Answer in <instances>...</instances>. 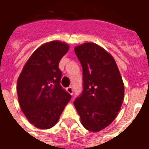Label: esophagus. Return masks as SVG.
I'll use <instances>...</instances> for the list:
<instances>
[{"instance_id": "1", "label": "esophagus", "mask_w": 149, "mask_h": 149, "mask_svg": "<svg viewBox=\"0 0 149 149\" xmlns=\"http://www.w3.org/2000/svg\"><path fill=\"white\" fill-rule=\"evenodd\" d=\"M66 90H67V92H68L69 94H71V95L73 94V89H72V87H68L66 88Z\"/></svg>"}]
</instances>
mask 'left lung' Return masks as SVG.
<instances>
[{
  "label": "left lung",
  "mask_w": 149,
  "mask_h": 149,
  "mask_svg": "<svg viewBox=\"0 0 149 149\" xmlns=\"http://www.w3.org/2000/svg\"><path fill=\"white\" fill-rule=\"evenodd\" d=\"M83 69V92L74 101L84 128L99 132L112 123L120 110L125 86L112 56L94 43L76 46Z\"/></svg>",
  "instance_id": "left-lung-1"
}]
</instances>
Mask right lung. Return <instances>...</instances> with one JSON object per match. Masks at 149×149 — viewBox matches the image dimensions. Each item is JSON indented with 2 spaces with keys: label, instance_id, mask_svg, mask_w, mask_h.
I'll return each instance as SVG.
<instances>
[{
  "label": "right lung",
  "instance_id": "add662e5",
  "mask_svg": "<svg viewBox=\"0 0 149 149\" xmlns=\"http://www.w3.org/2000/svg\"><path fill=\"white\" fill-rule=\"evenodd\" d=\"M69 49L68 44L52 40L40 45L31 55L17 84L22 112L32 125L48 129L57 123L71 95L60 84L59 62Z\"/></svg>",
  "mask_w": 149,
  "mask_h": 149
}]
</instances>
